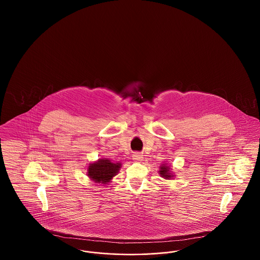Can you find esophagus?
I'll use <instances>...</instances> for the list:
<instances>
[{"mask_svg":"<svg viewBox=\"0 0 260 260\" xmlns=\"http://www.w3.org/2000/svg\"><path fill=\"white\" fill-rule=\"evenodd\" d=\"M133 159H134L135 161H142L143 157H142V155H140V154H138V153H136V154L133 155Z\"/></svg>","mask_w":260,"mask_h":260,"instance_id":"esophagus-1","label":"esophagus"}]
</instances>
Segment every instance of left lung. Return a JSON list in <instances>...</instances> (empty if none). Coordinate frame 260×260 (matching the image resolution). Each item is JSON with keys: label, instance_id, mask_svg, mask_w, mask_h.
<instances>
[{"label": "left lung", "instance_id": "1", "mask_svg": "<svg viewBox=\"0 0 260 260\" xmlns=\"http://www.w3.org/2000/svg\"><path fill=\"white\" fill-rule=\"evenodd\" d=\"M160 174H161V176H164L165 178H171L172 177V175L170 173L169 167H166V166H161Z\"/></svg>", "mask_w": 260, "mask_h": 260}]
</instances>
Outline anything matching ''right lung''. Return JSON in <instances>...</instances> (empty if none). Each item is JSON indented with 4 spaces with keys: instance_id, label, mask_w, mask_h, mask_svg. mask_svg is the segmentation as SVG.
<instances>
[{
    "instance_id": "right-lung-1",
    "label": "right lung",
    "mask_w": 260,
    "mask_h": 260,
    "mask_svg": "<svg viewBox=\"0 0 260 260\" xmlns=\"http://www.w3.org/2000/svg\"><path fill=\"white\" fill-rule=\"evenodd\" d=\"M121 168L120 162H112L110 160H99L96 162L90 164L87 170V175L95 182L107 184L119 172Z\"/></svg>"
}]
</instances>
